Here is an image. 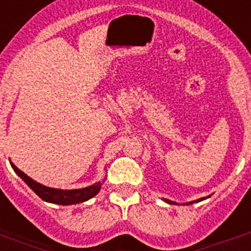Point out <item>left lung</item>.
<instances>
[{
  "label": "left lung",
  "instance_id": "1",
  "mask_svg": "<svg viewBox=\"0 0 251 251\" xmlns=\"http://www.w3.org/2000/svg\"><path fill=\"white\" fill-rule=\"evenodd\" d=\"M208 197H210V196H207V197H201V199H199V200L190 201V202L182 203V205H192V203H195V202H200V201H202V200H206V199H208ZM163 201H165V202H167V203H170V205H178V203H177V202H175V201L167 200V199H163Z\"/></svg>",
  "mask_w": 251,
  "mask_h": 251
}]
</instances>
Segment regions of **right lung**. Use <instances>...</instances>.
<instances>
[{"mask_svg": "<svg viewBox=\"0 0 251 251\" xmlns=\"http://www.w3.org/2000/svg\"><path fill=\"white\" fill-rule=\"evenodd\" d=\"M11 163V167L13 168V171L24 179V182L28 186V187L37 195V196L41 199V200L46 201V202L50 203H56V205H75V203H80L84 201H88L89 199L94 197L95 195L100 191L101 185L104 183V181H98V182L93 183L90 186H86L84 188H75V190H61V188H54V187H48L45 185H41V183L36 182L35 179H32L31 177H28L27 175L24 174L21 170L13 165L12 162Z\"/></svg>", "mask_w": 251, "mask_h": 251, "instance_id": "add662e5", "label": "right lung"}]
</instances>
